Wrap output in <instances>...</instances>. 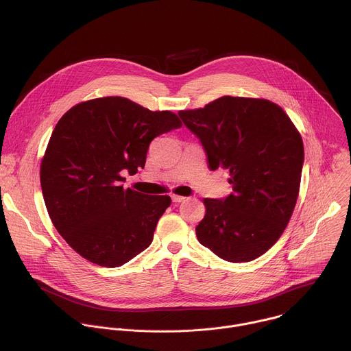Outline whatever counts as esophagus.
Here are the masks:
<instances>
[{
    "label": "esophagus",
    "instance_id": "esophagus-1",
    "mask_svg": "<svg viewBox=\"0 0 351 351\" xmlns=\"http://www.w3.org/2000/svg\"><path fill=\"white\" fill-rule=\"evenodd\" d=\"M186 197H184V196H177V195H171V201L173 202H182V201H185Z\"/></svg>",
    "mask_w": 351,
    "mask_h": 351
}]
</instances>
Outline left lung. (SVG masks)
I'll use <instances>...</instances> for the list:
<instances>
[{
    "label": "left lung",
    "instance_id": "left-lung-1",
    "mask_svg": "<svg viewBox=\"0 0 351 351\" xmlns=\"http://www.w3.org/2000/svg\"><path fill=\"white\" fill-rule=\"evenodd\" d=\"M178 116L200 139L209 169L231 174V195L204 200L199 242L228 262L261 256L278 241L298 201L299 131L277 104L259 99L224 96Z\"/></svg>",
    "mask_w": 351,
    "mask_h": 351
}]
</instances>
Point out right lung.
<instances>
[{"label": "right lung", "instance_id": "obj_1", "mask_svg": "<svg viewBox=\"0 0 351 351\" xmlns=\"http://www.w3.org/2000/svg\"><path fill=\"white\" fill-rule=\"evenodd\" d=\"M169 110L151 112L124 97L85 101L55 125L40 166L51 221L85 259L119 267L152 242L169 196L123 189L121 173L145 167L151 141L181 128Z\"/></svg>", "mask_w": 351, "mask_h": 351}]
</instances>
